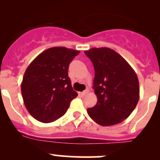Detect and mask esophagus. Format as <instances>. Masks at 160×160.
I'll return each instance as SVG.
<instances>
[{
	"label": "esophagus",
	"instance_id": "obj_1",
	"mask_svg": "<svg viewBox=\"0 0 160 160\" xmlns=\"http://www.w3.org/2000/svg\"><path fill=\"white\" fill-rule=\"evenodd\" d=\"M88 93V90H84V91H83V92H80V93H79V94L80 95V96H83V95H85L86 94V93Z\"/></svg>",
	"mask_w": 160,
	"mask_h": 160
}]
</instances>
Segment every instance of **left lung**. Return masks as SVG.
Here are the masks:
<instances>
[{
    "instance_id": "1",
    "label": "left lung",
    "mask_w": 160,
    "mask_h": 160,
    "mask_svg": "<svg viewBox=\"0 0 160 160\" xmlns=\"http://www.w3.org/2000/svg\"><path fill=\"white\" fill-rule=\"evenodd\" d=\"M94 67L93 88L96 105L88 108L98 125L110 126L123 122L139 100V83L128 62L110 48H92L84 52Z\"/></svg>"
}]
</instances>
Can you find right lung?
<instances>
[{"label":"right lung","instance_id":"add662e5","mask_svg":"<svg viewBox=\"0 0 160 160\" xmlns=\"http://www.w3.org/2000/svg\"><path fill=\"white\" fill-rule=\"evenodd\" d=\"M80 51L52 47L40 53L25 70L21 90L24 104L34 118L43 123L57 120L77 97L68 77L71 61Z\"/></svg>","mask_w":160,"mask_h":160}]
</instances>
